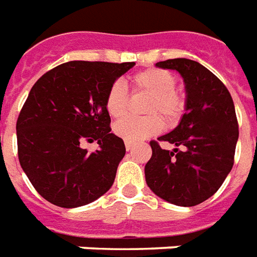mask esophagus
<instances>
[{
  "mask_svg": "<svg viewBox=\"0 0 257 257\" xmlns=\"http://www.w3.org/2000/svg\"><path fill=\"white\" fill-rule=\"evenodd\" d=\"M133 148H134V144L127 143V141H125V149H127V151H132Z\"/></svg>",
  "mask_w": 257,
  "mask_h": 257,
  "instance_id": "34e87169",
  "label": "esophagus"
}]
</instances>
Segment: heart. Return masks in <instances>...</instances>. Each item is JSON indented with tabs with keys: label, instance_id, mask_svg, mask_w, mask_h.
Masks as SVG:
<instances>
[{
	"label": "heart",
	"instance_id": "obj_1",
	"mask_svg": "<svg viewBox=\"0 0 257 257\" xmlns=\"http://www.w3.org/2000/svg\"><path fill=\"white\" fill-rule=\"evenodd\" d=\"M132 83L137 91H144L152 96L149 99L148 113H161L169 121H174L184 110L183 96L176 91L177 80L174 74L149 67L138 72L132 77ZM105 109L110 117L119 119L127 109V90L121 81H114L106 91ZM163 130V121L159 116L152 114L148 117H125L117 121L113 127L114 134L127 143H140Z\"/></svg>",
	"mask_w": 257,
	"mask_h": 257
}]
</instances>
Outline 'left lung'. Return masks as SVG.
<instances>
[{"label": "left lung", "instance_id": "1", "mask_svg": "<svg viewBox=\"0 0 257 257\" xmlns=\"http://www.w3.org/2000/svg\"><path fill=\"white\" fill-rule=\"evenodd\" d=\"M156 66L181 74L187 99L177 127L158 138L176 148L149 143L152 156L145 165V180L162 199L195 206L219 190L234 165L239 134L234 102L227 87L198 62L177 58Z\"/></svg>", "mask_w": 257, "mask_h": 257}]
</instances>
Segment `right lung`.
<instances>
[{"mask_svg": "<svg viewBox=\"0 0 257 257\" xmlns=\"http://www.w3.org/2000/svg\"><path fill=\"white\" fill-rule=\"evenodd\" d=\"M136 63L70 61L33 85L16 121L19 162L40 195L61 207H79L112 187L125 154L110 133L105 95ZM84 141L100 144L88 154Z\"/></svg>", "mask_w": 257, "mask_h": 257, "instance_id": "obj_1", "label": "right lung"}]
</instances>
